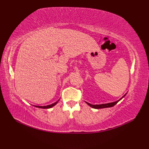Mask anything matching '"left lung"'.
<instances>
[{"label":"left lung","instance_id":"8db88e82","mask_svg":"<svg viewBox=\"0 0 149 149\" xmlns=\"http://www.w3.org/2000/svg\"><path fill=\"white\" fill-rule=\"evenodd\" d=\"M126 94L127 93H125L122 98H120L119 100L115 101V102L106 103V104H91L87 102H86V103L88 104V106H90V107H91L92 108H94V109H101V108H106V107H113L115 105H116V104L118 103L120 100H122L123 98L126 95Z\"/></svg>","mask_w":149,"mask_h":149}]
</instances>
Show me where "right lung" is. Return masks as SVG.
Wrapping results in <instances>:
<instances>
[{
	"mask_svg": "<svg viewBox=\"0 0 149 149\" xmlns=\"http://www.w3.org/2000/svg\"><path fill=\"white\" fill-rule=\"evenodd\" d=\"M59 101V99L56 101V102L53 103L52 104H50V105H47V106H34V107H39V108H42V109H49V108H51V107H52L53 106H54L55 105H56L57 104H58V102Z\"/></svg>",
	"mask_w": 149,
	"mask_h": 149,
	"instance_id": "add662e5",
	"label": "right lung"
}]
</instances>
